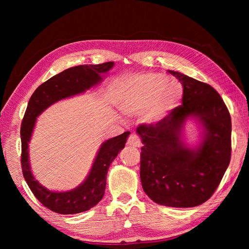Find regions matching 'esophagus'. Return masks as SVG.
I'll return each mask as SVG.
<instances>
[{
  "label": "esophagus",
  "mask_w": 249,
  "mask_h": 249,
  "mask_svg": "<svg viewBox=\"0 0 249 249\" xmlns=\"http://www.w3.org/2000/svg\"><path fill=\"white\" fill-rule=\"evenodd\" d=\"M127 144L129 146H133V147H140L142 145V140L141 137L138 136L137 134H130L129 137H128V141H127Z\"/></svg>",
  "instance_id": "1"
}]
</instances>
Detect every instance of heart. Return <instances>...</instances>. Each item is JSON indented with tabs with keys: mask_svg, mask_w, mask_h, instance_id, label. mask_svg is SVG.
Segmentation results:
<instances>
[{
	"mask_svg": "<svg viewBox=\"0 0 249 249\" xmlns=\"http://www.w3.org/2000/svg\"><path fill=\"white\" fill-rule=\"evenodd\" d=\"M182 93V87L176 80L163 79L157 73H147L122 83L117 100L121 108L129 114L148 107L147 119L153 121L178 107Z\"/></svg>",
	"mask_w": 249,
	"mask_h": 249,
	"instance_id": "obj_1",
	"label": "heart"
}]
</instances>
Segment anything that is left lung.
<instances>
[{"label": "left lung", "mask_w": 249, "mask_h": 249, "mask_svg": "<svg viewBox=\"0 0 249 249\" xmlns=\"http://www.w3.org/2000/svg\"><path fill=\"white\" fill-rule=\"evenodd\" d=\"M168 72L183 87L182 105L156 124H141V181L156 203L192 208L208 201L220 184L231 153V121L224 101L208 83L177 71ZM196 117L205 137L196 150L180 140L184 122Z\"/></svg>", "instance_id": "left-lung-1"}]
</instances>
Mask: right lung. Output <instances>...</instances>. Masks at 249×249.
<instances>
[{
	"label": "right lung",
	"mask_w": 249,
	"mask_h": 249,
	"mask_svg": "<svg viewBox=\"0 0 249 249\" xmlns=\"http://www.w3.org/2000/svg\"><path fill=\"white\" fill-rule=\"evenodd\" d=\"M114 62L100 65H83L69 68L53 75L37 88L29 99L26 112L20 126L22 140L23 176L34 196L41 204L59 214H77L90 210L102 200L107 184V175L113 160L124 148L129 132L104 142L96 155L93 166L84 182L73 190L67 192L49 191L37 181L31 171L28 161V142L35 126L36 117L59 100L82 93L102 81L101 73H105Z\"/></svg>",
	"instance_id": "1"
}]
</instances>
